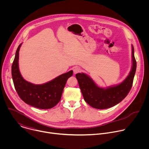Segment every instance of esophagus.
Segmentation results:
<instances>
[{"label":"esophagus","mask_w":149,"mask_h":149,"mask_svg":"<svg viewBox=\"0 0 149 149\" xmlns=\"http://www.w3.org/2000/svg\"><path fill=\"white\" fill-rule=\"evenodd\" d=\"M80 71H81L80 68H78V67H74V68H73V71H74V74H76L79 72Z\"/></svg>","instance_id":"34e87169"}]
</instances>
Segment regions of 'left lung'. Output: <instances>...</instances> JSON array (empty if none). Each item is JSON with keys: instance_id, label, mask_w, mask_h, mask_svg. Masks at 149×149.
Segmentation results:
<instances>
[{"instance_id": "1", "label": "left lung", "mask_w": 149, "mask_h": 149, "mask_svg": "<svg viewBox=\"0 0 149 149\" xmlns=\"http://www.w3.org/2000/svg\"><path fill=\"white\" fill-rule=\"evenodd\" d=\"M137 63L132 45V67L126 78L120 84L107 88L98 87L87 74L78 73L75 77L84 100L92 107L106 109L120 102L130 91L136 71Z\"/></svg>"}]
</instances>
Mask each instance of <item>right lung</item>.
I'll list each match as a JSON object with an SVG mask.
<instances>
[{
	"label": "right lung",
	"instance_id": "obj_1",
	"mask_svg": "<svg viewBox=\"0 0 149 149\" xmlns=\"http://www.w3.org/2000/svg\"><path fill=\"white\" fill-rule=\"evenodd\" d=\"M20 44L16 52L12 66V76L15 90L25 103L40 109H49L61 100L67 79L73 74L72 70L63 74L43 84H33L24 79L19 69V52Z\"/></svg>",
	"mask_w": 149,
	"mask_h": 149
}]
</instances>
